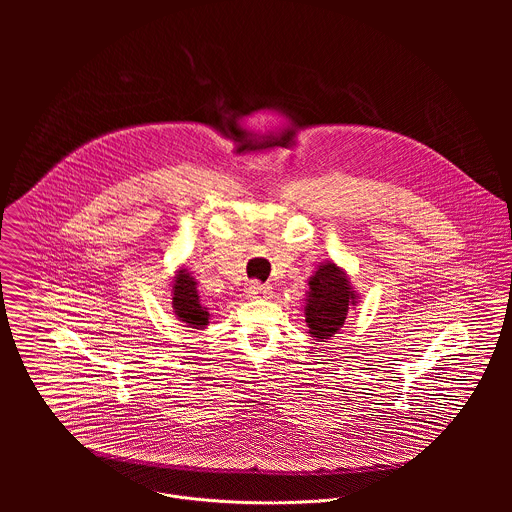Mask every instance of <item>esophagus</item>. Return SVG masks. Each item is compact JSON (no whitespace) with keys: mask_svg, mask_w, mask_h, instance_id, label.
<instances>
[{"mask_svg":"<svg viewBox=\"0 0 512 512\" xmlns=\"http://www.w3.org/2000/svg\"><path fill=\"white\" fill-rule=\"evenodd\" d=\"M248 297H270L272 288L266 286V284H260V282H250L248 288H246Z\"/></svg>","mask_w":512,"mask_h":512,"instance_id":"34e87169","label":"esophagus"}]
</instances>
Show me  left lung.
<instances>
[{"label": "left lung", "instance_id": "1", "mask_svg": "<svg viewBox=\"0 0 512 512\" xmlns=\"http://www.w3.org/2000/svg\"><path fill=\"white\" fill-rule=\"evenodd\" d=\"M357 299L345 274L331 262L319 266L309 280V299L305 305V321L309 333L321 341L333 337L345 323L349 305Z\"/></svg>", "mask_w": 512, "mask_h": 512}]
</instances>
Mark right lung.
<instances>
[{"label": "right lung", "instance_id": "obj_1", "mask_svg": "<svg viewBox=\"0 0 512 512\" xmlns=\"http://www.w3.org/2000/svg\"><path fill=\"white\" fill-rule=\"evenodd\" d=\"M173 309L175 315L191 327H205L209 323V311L201 305L197 295V282L181 270L173 284Z\"/></svg>", "mask_w": 512, "mask_h": 512}]
</instances>
